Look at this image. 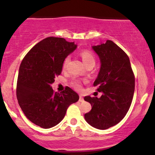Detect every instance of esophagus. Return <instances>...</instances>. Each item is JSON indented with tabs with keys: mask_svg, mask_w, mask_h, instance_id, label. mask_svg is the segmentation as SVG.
Returning <instances> with one entry per match:
<instances>
[{
	"mask_svg": "<svg viewBox=\"0 0 155 155\" xmlns=\"http://www.w3.org/2000/svg\"><path fill=\"white\" fill-rule=\"evenodd\" d=\"M79 102H84V100L82 96H81V95L79 96Z\"/></svg>",
	"mask_w": 155,
	"mask_h": 155,
	"instance_id": "esophagus-1",
	"label": "esophagus"
}]
</instances>
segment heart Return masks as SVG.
I'll return each instance as SVG.
<instances>
[{
    "label": "heart",
    "instance_id": "1",
    "mask_svg": "<svg viewBox=\"0 0 155 155\" xmlns=\"http://www.w3.org/2000/svg\"><path fill=\"white\" fill-rule=\"evenodd\" d=\"M80 56L82 58L84 63L85 64L86 66H87L89 65H95V55H94V54L92 51L89 50H82L80 52ZM69 60H70V58H69L68 56L66 57V58L64 59L63 63V68H66L68 63L69 62ZM71 85L73 87L77 90H80L81 89V81H79V80H74L71 82Z\"/></svg>",
    "mask_w": 155,
    "mask_h": 155
}]
</instances>
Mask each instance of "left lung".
<instances>
[{
	"instance_id": "left-lung-1",
	"label": "left lung",
	"mask_w": 155,
	"mask_h": 155,
	"mask_svg": "<svg viewBox=\"0 0 155 155\" xmlns=\"http://www.w3.org/2000/svg\"><path fill=\"white\" fill-rule=\"evenodd\" d=\"M92 49L101 63L93 85L103 95L99 98L84 97L92 106L84 118L92 127L106 130L118 124L128 111L134 94L135 76L127 54L112 41Z\"/></svg>"
}]
</instances>
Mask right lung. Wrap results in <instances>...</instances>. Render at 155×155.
<instances>
[{
  "instance_id": "1",
  "label": "right lung",
  "mask_w": 155,
  "mask_h": 155,
  "mask_svg": "<svg viewBox=\"0 0 155 155\" xmlns=\"http://www.w3.org/2000/svg\"><path fill=\"white\" fill-rule=\"evenodd\" d=\"M76 48L63 38L48 37L27 53L20 64L17 83V97L25 117L42 128L60 123L71 104L79 97L68 87L54 92L51 85L60 75L63 60Z\"/></svg>"
}]
</instances>
